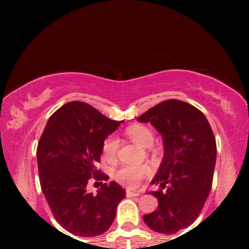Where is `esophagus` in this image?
<instances>
[{
	"mask_svg": "<svg viewBox=\"0 0 249 249\" xmlns=\"http://www.w3.org/2000/svg\"><path fill=\"white\" fill-rule=\"evenodd\" d=\"M125 194H127L128 197H136V196H139L141 195V192L139 190H131V189H127V192H125Z\"/></svg>",
	"mask_w": 249,
	"mask_h": 249,
	"instance_id": "esophagus-1",
	"label": "esophagus"
}]
</instances>
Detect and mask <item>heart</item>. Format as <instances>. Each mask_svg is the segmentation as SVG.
<instances>
[{"instance_id": "obj_1", "label": "heart", "mask_w": 249, "mask_h": 249, "mask_svg": "<svg viewBox=\"0 0 249 249\" xmlns=\"http://www.w3.org/2000/svg\"><path fill=\"white\" fill-rule=\"evenodd\" d=\"M128 137L141 147H149L154 142V135L151 129L145 125L136 124L127 130ZM119 142L117 136L111 135L105 139L102 145V155L104 160L111 162L117 156ZM151 168L147 164L124 165L114 172V178L122 185L137 186L142 178L149 175Z\"/></svg>"}]
</instances>
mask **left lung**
Instances as JSON below:
<instances>
[{
	"label": "left lung",
	"mask_w": 249,
	"mask_h": 249,
	"mask_svg": "<svg viewBox=\"0 0 249 249\" xmlns=\"http://www.w3.org/2000/svg\"><path fill=\"white\" fill-rule=\"evenodd\" d=\"M137 121L149 122L161 134L164 147L152 180L161 189L149 192L158 198L159 207L142 220L156 232L176 233L198 217L212 188L216 162L212 128L198 108L179 100L155 105Z\"/></svg>",
	"instance_id": "left-lung-1"
}]
</instances>
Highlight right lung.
<instances>
[{"label":"right lung","mask_w":249,"mask_h":249,"mask_svg":"<svg viewBox=\"0 0 249 249\" xmlns=\"http://www.w3.org/2000/svg\"><path fill=\"white\" fill-rule=\"evenodd\" d=\"M124 121L111 120L83 102H70L51 115L37 146L42 192L54 217L68 232L100 236L113 223L125 190L115 181L87 190L90 177L107 180L96 169L102 145Z\"/></svg>","instance_id":"add662e5"}]
</instances>
